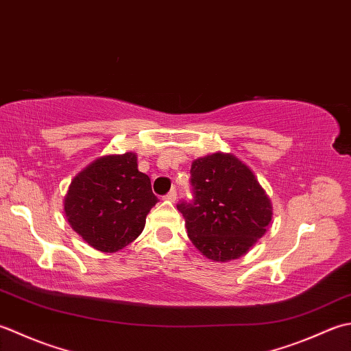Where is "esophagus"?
<instances>
[{"instance_id":"esophagus-1","label":"esophagus","mask_w":351,"mask_h":351,"mask_svg":"<svg viewBox=\"0 0 351 351\" xmlns=\"http://www.w3.org/2000/svg\"><path fill=\"white\" fill-rule=\"evenodd\" d=\"M165 198L168 199V202H171V203H174L176 202V198H177V191L176 189H171L168 194L165 195Z\"/></svg>"}]
</instances>
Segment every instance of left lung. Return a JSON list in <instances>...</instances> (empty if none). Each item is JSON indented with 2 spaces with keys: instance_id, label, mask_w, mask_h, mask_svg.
Listing matches in <instances>:
<instances>
[{
  "instance_id": "8db88e82",
  "label": "left lung",
  "mask_w": 351,
  "mask_h": 351,
  "mask_svg": "<svg viewBox=\"0 0 351 351\" xmlns=\"http://www.w3.org/2000/svg\"><path fill=\"white\" fill-rule=\"evenodd\" d=\"M191 188L192 198L177 209L191 242L207 259H238L265 234L273 217L269 198L238 157L215 153L194 160Z\"/></svg>"
}]
</instances>
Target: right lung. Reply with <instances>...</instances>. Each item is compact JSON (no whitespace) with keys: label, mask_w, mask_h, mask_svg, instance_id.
<instances>
[{"label":"right lung","mask_w":351,"mask_h":351,"mask_svg":"<svg viewBox=\"0 0 351 351\" xmlns=\"http://www.w3.org/2000/svg\"><path fill=\"white\" fill-rule=\"evenodd\" d=\"M136 160L134 153L99 157L71 182L65 198L68 223L99 252L115 253L133 242L159 202Z\"/></svg>","instance_id":"obj_1"}]
</instances>
